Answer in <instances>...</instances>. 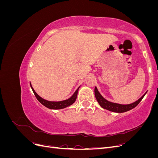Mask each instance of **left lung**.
<instances>
[{
	"label": "left lung",
	"instance_id": "obj_1",
	"mask_svg": "<svg viewBox=\"0 0 158 158\" xmlns=\"http://www.w3.org/2000/svg\"><path fill=\"white\" fill-rule=\"evenodd\" d=\"M94 92H95V98H96L98 102L100 105V106L103 109L109 110L110 111L115 112V113H124L128 111H130L131 109H132L133 108L136 107L139 104V103L142 101V99L144 97L145 94H146L145 93V94L143 95L138 100V101L135 102V103H132L131 104H128V105H121V104L114 103L108 102L107 100L104 99L102 96V95L99 93L96 87L95 88Z\"/></svg>",
	"mask_w": 158,
	"mask_h": 158
}]
</instances>
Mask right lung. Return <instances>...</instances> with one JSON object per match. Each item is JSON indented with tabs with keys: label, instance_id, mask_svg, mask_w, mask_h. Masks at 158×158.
<instances>
[{
	"label": "right lung",
	"instance_id": "obj_1",
	"mask_svg": "<svg viewBox=\"0 0 158 158\" xmlns=\"http://www.w3.org/2000/svg\"><path fill=\"white\" fill-rule=\"evenodd\" d=\"M30 85H31V88L32 89L33 92V94H34L35 96L36 97L38 101H39L42 105H44L45 107L49 108V109H63V108H65L66 107H69V106H71L72 104H73L75 102L76 98H77V94H78V89H77V90H76L74 92L73 96L68 99L64 100V101L49 102V101H47V100L40 97L39 95L37 94V93L35 92V90L33 89L31 84H30Z\"/></svg>",
	"mask_w": 158,
	"mask_h": 158
}]
</instances>
